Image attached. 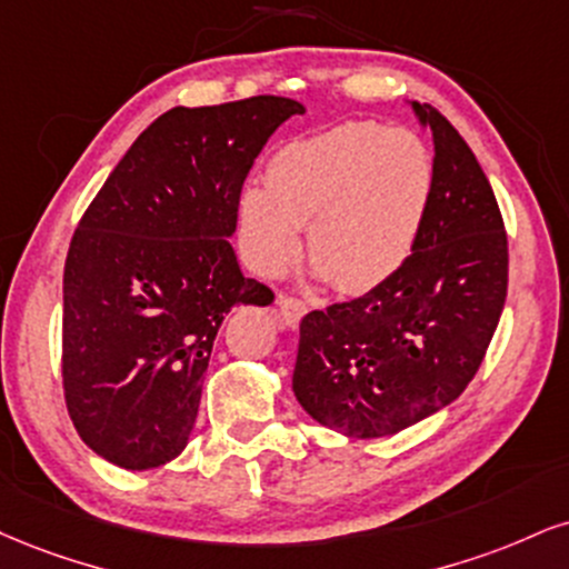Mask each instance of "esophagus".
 Instances as JSON below:
<instances>
[{"label": "esophagus", "mask_w": 569, "mask_h": 569, "mask_svg": "<svg viewBox=\"0 0 569 569\" xmlns=\"http://www.w3.org/2000/svg\"><path fill=\"white\" fill-rule=\"evenodd\" d=\"M278 310H280V318L286 320V326L289 328H297L299 326V320L305 318V312H307V305L302 302V299H297V297H278Z\"/></svg>", "instance_id": "obj_1"}]
</instances>
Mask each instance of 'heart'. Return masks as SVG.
<instances>
[{
	"label": "heart",
	"instance_id": "obj_1",
	"mask_svg": "<svg viewBox=\"0 0 569 569\" xmlns=\"http://www.w3.org/2000/svg\"><path fill=\"white\" fill-rule=\"evenodd\" d=\"M432 188L435 161L419 134L347 121L272 156L267 188L241 196V236L257 270L278 276L307 228L312 264L333 289L371 291L406 264Z\"/></svg>",
	"mask_w": 569,
	"mask_h": 569
}]
</instances>
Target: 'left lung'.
Segmentation results:
<instances>
[{
	"label": "left lung",
	"instance_id": "1",
	"mask_svg": "<svg viewBox=\"0 0 569 569\" xmlns=\"http://www.w3.org/2000/svg\"><path fill=\"white\" fill-rule=\"evenodd\" d=\"M413 111L435 140L419 241L385 283L299 323V406L360 440L402 432L467 389L509 286L503 217L480 161L437 108L413 102Z\"/></svg>",
	"mask_w": 569,
	"mask_h": 569
}]
</instances>
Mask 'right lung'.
I'll return each instance as SVG.
<instances>
[{"label": "right lung", "instance_id": "1", "mask_svg": "<svg viewBox=\"0 0 569 569\" xmlns=\"http://www.w3.org/2000/svg\"><path fill=\"white\" fill-rule=\"evenodd\" d=\"M297 100L257 94L172 108L92 198L63 270V392L94 453L156 469L193 432L224 315L276 293L238 267L246 174Z\"/></svg>", "mask_w": 569, "mask_h": 569}]
</instances>
